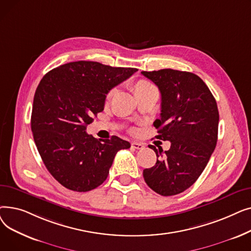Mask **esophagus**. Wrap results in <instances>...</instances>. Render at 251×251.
Masks as SVG:
<instances>
[{
    "instance_id": "obj_1",
    "label": "esophagus",
    "mask_w": 251,
    "mask_h": 251,
    "mask_svg": "<svg viewBox=\"0 0 251 251\" xmlns=\"http://www.w3.org/2000/svg\"><path fill=\"white\" fill-rule=\"evenodd\" d=\"M131 146H132V148L135 149V150H143L144 149V144L141 143V142L133 141L132 143H131Z\"/></svg>"
}]
</instances>
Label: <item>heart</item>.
I'll use <instances>...</instances> for the list:
<instances>
[{"label":"heart","instance_id":"heart-1","mask_svg":"<svg viewBox=\"0 0 251 251\" xmlns=\"http://www.w3.org/2000/svg\"><path fill=\"white\" fill-rule=\"evenodd\" d=\"M153 87L154 86L151 82H149L148 80H144V79H139V80L135 81L132 85H131V89H132L135 96L138 94H141V92H143V91H147L151 88H153ZM113 94H114V89H112L108 92L107 99H110L113 96Z\"/></svg>","mask_w":251,"mask_h":251}]
</instances>
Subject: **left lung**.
<instances>
[{
    "label": "left lung",
    "mask_w": 251,
    "mask_h": 251,
    "mask_svg": "<svg viewBox=\"0 0 251 251\" xmlns=\"http://www.w3.org/2000/svg\"><path fill=\"white\" fill-rule=\"evenodd\" d=\"M159 87L161 118L153 126L156 137L171 141L163 154L150 146L157 156L153 167L143 170L148 185L163 196L176 195L199 179L215 151L218 140L219 111L217 101L202 79L173 69L142 71Z\"/></svg>",
    "instance_id": "obj_1"
}]
</instances>
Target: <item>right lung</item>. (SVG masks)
Returning a JSON list of instances; mask_svg holds the SVG:
<instances>
[{"label":"right lung","instance_id":"obj_1","mask_svg":"<svg viewBox=\"0 0 251 251\" xmlns=\"http://www.w3.org/2000/svg\"><path fill=\"white\" fill-rule=\"evenodd\" d=\"M136 71L78 61L50 70L39 82L31 131L45 166L64 187L77 192L97 188L107 179L116 153L130 148L118 136L98 140L86 127L103 111L108 92Z\"/></svg>","mask_w":251,"mask_h":251}]
</instances>
